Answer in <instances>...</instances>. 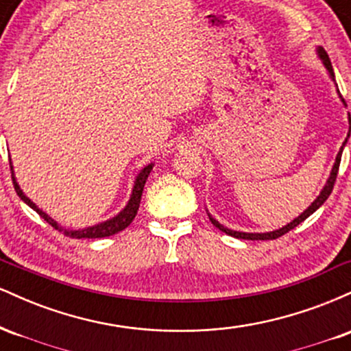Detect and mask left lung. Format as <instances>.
Masks as SVG:
<instances>
[{
  "label": "left lung",
  "mask_w": 351,
  "mask_h": 351,
  "mask_svg": "<svg viewBox=\"0 0 351 351\" xmlns=\"http://www.w3.org/2000/svg\"><path fill=\"white\" fill-rule=\"evenodd\" d=\"M317 52H318V58H320L322 60H324V64H325V67H327V71H328L330 77H332L333 80H335V74H333V67H332V62H330L328 54H327V52H325L324 47H318ZM340 99H341V95H340ZM341 102L345 104V100L341 99ZM348 123H350V128H348V136H350V134H351V115H350V114H348ZM346 140H348V138H346ZM346 140L343 142V145H341L340 152H338L337 160H335V165H333L332 173H330V176H328L327 183H325V186H324V189H322V191H320V195L317 196V199L313 201V203L310 204V206H308L307 209H305V211L302 213V215H300L299 217H295V219H293L292 223H289L287 226H284V228L277 229V231H271V232H239V231H232V229L224 228L223 224L217 223V221L215 219V217H213V216L209 215V213H208L209 221H211V223L215 224V226H216L217 229H219V231L226 232L228 236L237 237V239H247V241H269V239H277V237L284 236L285 232H289V231H291V229H293L295 226H299L300 223H304V221L307 219V217H308L310 215H313V213H315L317 209L320 208L322 204L325 203V201H327V198L330 196V193H332V189H333V184H335V181H337L338 168H340V160H341V152H343V147H345Z\"/></svg>",
  "instance_id": "left-lung-1"
}]
</instances>
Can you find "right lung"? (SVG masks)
<instances>
[{
	"label": "right lung",
	"instance_id": "1",
	"mask_svg": "<svg viewBox=\"0 0 351 351\" xmlns=\"http://www.w3.org/2000/svg\"><path fill=\"white\" fill-rule=\"evenodd\" d=\"M11 165V162H10ZM153 168V163L148 165V167H145L142 171L138 173V176H136L135 180V184H134V189H132V196L130 199H128L127 206H125L122 211L119 213V215L112 217V219H107L104 221V223L100 224H95V226H88V228H84V229H77V231H72V229H66L62 226H59L58 223H56L52 217H49L46 215V213L43 211V209H39L36 204L27 198L26 195L23 193V189L19 188V184L16 183V178H14V173H13V165H11V173H13V184H14V189L16 193H18V196L21 198L24 203L27 204L29 208H33L36 213H38L39 216L43 217L44 221H47V223L51 224L52 228L58 229V231L64 232L66 236L69 237H74V239H82V237H87V239H97V237H108V236H114L117 232L123 231L125 228L130 226L132 221L135 219L136 216V211H138V206H140V199H142V193H143V186H145V181H147L148 175H150Z\"/></svg>",
	"mask_w": 351,
	"mask_h": 351
}]
</instances>
